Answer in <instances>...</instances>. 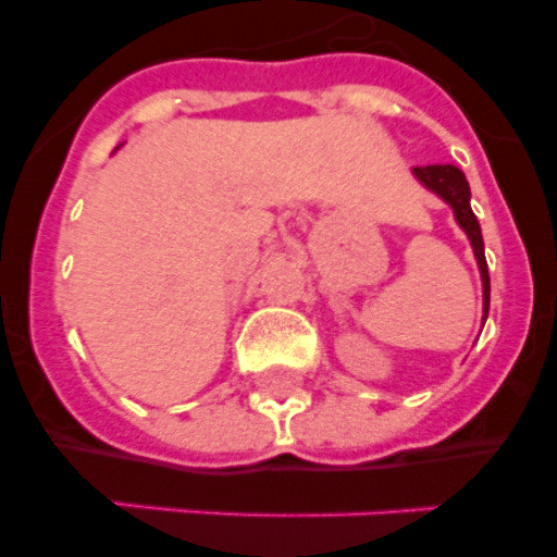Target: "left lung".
<instances>
[{
  "label": "left lung",
  "mask_w": 557,
  "mask_h": 557,
  "mask_svg": "<svg viewBox=\"0 0 557 557\" xmlns=\"http://www.w3.org/2000/svg\"><path fill=\"white\" fill-rule=\"evenodd\" d=\"M416 175L426 189H432L437 198H444L446 203L455 211V220L466 236H469L471 248H474L476 264H480L482 275V323L488 318V304H491V278H488V262H485V245H482V231L476 223L474 211H471V189L469 181L457 170L455 164H430V166H412Z\"/></svg>",
  "instance_id": "8db88e82"
}]
</instances>
